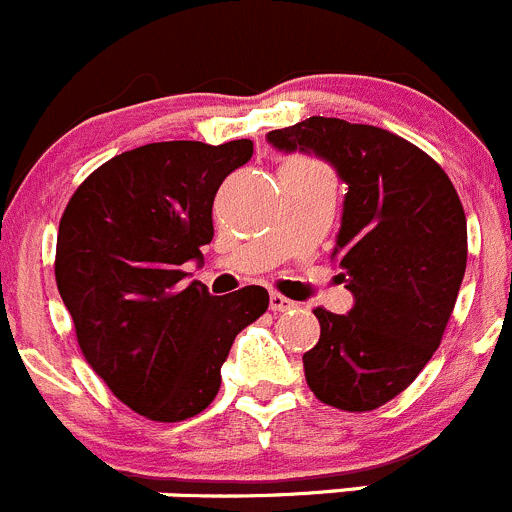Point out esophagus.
<instances>
[{
  "instance_id": "esophagus-1",
  "label": "esophagus",
  "mask_w": 512,
  "mask_h": 512,
  "mask_svg": "<svg viewBox=\"0 0 512 512\" xmlns=\"http://www.w3.org/2000/svg\"><path fill=\"white\" fill-rule=\"evenodd\" d=\"M270 308H272V310H278V313H285V310H293L295 303H293V300L285 298V295L272 293V295H270Z\"/></svg>"
}]
</instances>
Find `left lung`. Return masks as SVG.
I'll list each match as a JSON object with an SVG mask.
<instances>
[{
    "instance_id": "1",
    "label": "left lung",
    "mask_w": 512,
    "mask_h": 512,
    "mask_svg": "<svg viewBox=\"0 0 512 512\" xmlns=\"http://www.w3.org/2000/svg\"><path fill=\"white\" fill-rule=\"evenodd\" d=\"M267 143L318 156L346 184L331 260L353 308L313 310L321 338L303 366L323 404L371 412L407 389L439 348L465 278V209L442 166L384 128L310 116L270 131Z\"/></svg>"
}]
</instances>
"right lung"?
Instances as JSON below:
<instances>
[{
	"mask_svg": "<svg viewBox=\"0 0 512 512\" xmlns=\"http://www.w3.org/2000/svg\"><path fill=\"white\" fill-rule=\"evenodd\" d=\"M252 141H161L113 156L65 207L55 280L80 351L108 389L154 422L204 412L222 384L234 336L267 310L247 285L212 295L184 285L186 262L214 237L212 204Z\"/></svg>",
	"mask_w": 512,
	"mask_h": 512,
	"instance_id": "obj_1",
	"label": "right lung"
}]
</instances>
